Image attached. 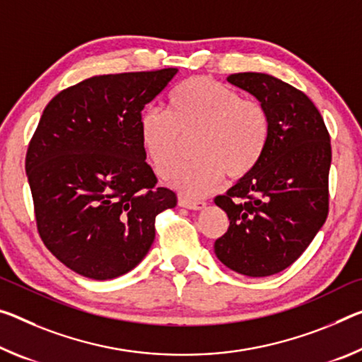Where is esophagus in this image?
<instances>
[{
	"mask_svg": "<svg viewBox=\"0 0 362 362\" xmlns=\"http://www.w3.org/2000/svg\"><path fill=\"white\" fill-rule=\"evenodd\" d=\"M179 206H182V208H187V209H192V211H199V209L206 208V203L204 202H193V199H187V198H180Z\"/></svg>",
	"mask_w": 362,
	"mask_h": 362,
	"instance_id": "1",
	"label": "esophagus"
}]
</instances>
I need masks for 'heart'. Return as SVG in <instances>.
<instances>
[{"label":"heart","instance_id":"b5f03b06","mask_svg":"<svg viewBox=\"0 0 362 362\" xmlns=\"http://www.w3.org/2000/svg\"><path fill=\"white\" fill-rule=\"evenodd\" d=\"M143 148L156 174L170 179L185 160L188 143L197 154L172 185L187 198H202L223 177L243 179L261 163L271 139L266 106L209 77H192L170 91L168 112L140 117Z\"/></svg>","mask_w":362,"mask_h":362}]
</instances>
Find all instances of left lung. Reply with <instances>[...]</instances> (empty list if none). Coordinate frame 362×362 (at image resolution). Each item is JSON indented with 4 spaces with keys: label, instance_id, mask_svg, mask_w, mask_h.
I'll return each mask as SVG.
<instances>
[{
    "label": "left lung",
    "instance_id": "8db88e82",
    "mask_svg": "<svg viewBox=\"0 0 362 362\" xmlns=\"http://www.w3.org/2000/svg\"><path fill=\"white\" fill-rule=\"evenodd\" d=\"M266 106L271 139L257 168L214 203L227 212V232L214 253L248 277H267L303 255L329 214L330 135L314 103L267 74L227 77Z\"/></svg>",
    "mask_w": 362,
    "mask_h": 362
}]
</instances>
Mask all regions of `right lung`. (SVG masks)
Returning a JSON list of instances; mask_svg holds the SVG:
<instances>
[{
  "instance_id": "add662e5",
  "label": "right lung",
  "mask_w": 362,
  "mask_h": 362,
  "mask_svg": "<svg viewBox=\"0 0 362 362\" xmlns=\"http://www.w3.org/2000/svg\"><path fill=\"white\" fill-rule=\"evenodd\" d=\"M177 69L96 76L45 107L25 156L40 237L83 277L127 274L150 251L175 193L158 179L140 136L141 111Z\"/></svg>"
}]
</instances>
